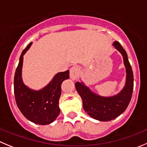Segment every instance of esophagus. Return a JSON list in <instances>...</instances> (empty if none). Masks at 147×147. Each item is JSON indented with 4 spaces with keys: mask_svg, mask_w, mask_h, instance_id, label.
Returning <instances> with one entry per match:
<instances>
[{
    "mask_svg": "<svg viewBox=\"0 0 147 147\" xmlns=\"http://www.w3.org/2000/svg\"><path fill=\"white\" fill-rule=\"evenodd\" d=\"M80 68L78 66H73L70 68L69 70V76L72 80H76L78 75L80 74Z\"/></svg>",
    "mask_w": 147,
    "mask_h": 147,
    "instance_id": "obj_1",
    "label": "esophagus"
}]
</instances>
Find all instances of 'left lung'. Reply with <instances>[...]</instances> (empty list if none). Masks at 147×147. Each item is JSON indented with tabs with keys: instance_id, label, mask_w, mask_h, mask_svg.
<instances>
[{
	"instance_id": "8db88e82",
	"label": "left lung",
	"mask_w": 147,
	"mask_h": 147,
	"mask_svg": "<svg viewBox=\"0 0 147 147\" xmlns=\"http://www.w3.org/2000/svg\"><path fill=\"white\" fill-rule=\"evenodd\" d=\"M113 46L121 53L126 69V82L124 88L117 95L103 97L93 93L83 82H76L75 88L83 100L84 110L93 118L99 121H109L118 117L127 107L134 90V74L127 55L117 41Z\"/></svg>"
}]
</instances>
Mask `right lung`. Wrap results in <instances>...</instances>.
I'll return each mask as SVG.
<instances>
[{
  "label": "right lung",
  "instance_id": "1",
  "mask_svg": "<svg viewBox=\"0 0 147 147\" xmlns=\"http://www.w3.org/2000/svg\"><path fill=\"white\" fill-rule=\"evenodd\" d=\"M32 42L23 50L14 75V96L16 105L24 117L38 125H48L59 115V100L61 94V86L64 80L69 78V71L59 72L48 86L39 90L29 88L22 80L23 56Z\"/></svg>",
  "mask_w": 147,
  "mask_h": 147
}]
</instances>
